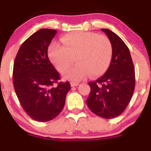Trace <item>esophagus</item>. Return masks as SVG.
Instances as JSON below:
<instances>
[{"instance_id":"1","label":"esophagus","mask_w":151,"mask_h":151,"mask_svg":"<svg viewBox=\"0 0 151 151\" xmlns=\"http://www.w3.org/2000/svg\"><path fill=\"white\" fill-rule=\"evenodd\" d=\"M79 85V83H75V82H70V86L71 87H74V86H77Z\"/></svg>"}]
</instances>
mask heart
<instances>
[{
  "label": "heart",
  "instance_id": "heart-1",
  "mask_svg": "<svg viewBox=\"0 0 151 151\" xmlns=\"http://www.w3.org/2000/svg\"><path fill=\"white\" fill-rule=\"evenodd\" d=\"M58 43L50 44L48 55L51 62L61 73L66 72L75 62H78L68 70L65 78L81 81L89 74L98 77L109 68L113 57V44L108 37L93 32H73L66 34Z\"/></svg>",
  "mask_w": 151,
  "mask_h": 151
}]
</instances>
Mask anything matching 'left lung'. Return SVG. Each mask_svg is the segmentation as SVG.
I'll return each mask as SVG.
<instances>
[{
	"label": "left lung",
	"mask_w": 151,
	"mask_h": 151,
	"mask_svg": "<svg viewBox=\"0 0 151 151\" xmlns=\"http://www.w3.org/2000/svg\"><path fill=\"white\" fill-rule=\"evenodd\" d=\"M101 30L112 42V60L104 75L88 83L91 90L86 104L97 116L111 119L121 114L130 102L135 86V68L123 40L111 30Z\"/></svg>",
	"instance_id": "left-lung-1"
}]
</instances>
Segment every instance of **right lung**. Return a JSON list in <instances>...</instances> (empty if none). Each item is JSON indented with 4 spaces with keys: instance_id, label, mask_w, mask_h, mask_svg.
<instances>
[{
    "instance_id": "obj_1",
    "label": "right lung",
    "mask_w": 151,
    "mask_h": 151,
    "mask_svg": "<svg viewBox=\"0 0 151 151\" xmlns=\"http://www.w3.org/2000/svg\"><path fill=\"white\" fill-rule=\"evenodd\" d=\"M56 33L42 28L31 35L20 47L13 65L16 96L27 114L38 122L52 120L60 114L70 89L68 81L59 82L60 74L48 58V47Z\"/></svg>"
}]
</instances>
